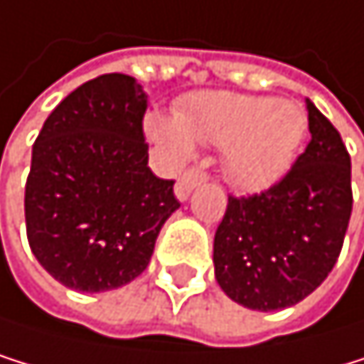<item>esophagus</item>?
I'll use <instances>...</instances> for the list:
<instances>
[{"instance_id":"1","label":"esophagus","mask_w":364,"mask_h":364,"mask_svg":"<svg viewBox=\"0 0 364 364\" xmlns=\"http://www.w3.org/2000/svg\"><path fill=\"white\" fill-rule=\"evenodd\" d=\"M205 181H208V174L203 170H200V168H190L188 172H183V176L176 181L174 192H176V196L181 200H186L192 194V190L198 188V186H203Z\"/></svg>"}]
</instances>
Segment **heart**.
I'll return each mask as SVG.
<instances>
[{
  "instance_id": "1",
  "label": "heart",
  "mask_w": 364,
  "mask_h": 364,
  "mask_svg": "<svg viewBox=\"0 0 364 364\" xmlns=\"http://www.w3.org/2000/svg\"><path fill=\"white\" fill-rule=\"evenodd\" d=\"M152 141L174 159L192 154V141L225 152V172L241 190L274 186L294 164L307 117L299 103L234 92H198L186 97L176 119L152 112L146 119Z\"/></svg>"
}]
</instances>
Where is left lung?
Instances as JSON below:
<instances>
[{
	"instance_id": "obj_1",
	"label": "left lung",
	"mask_w": 364,
	"mask_h": 364,
	"mask_svg": "<svg viewBox=\"0 0 364 364\" xmlns=\"http://www.w3.org/2000/svg\"><path fill=\"white\" fill-rule=\"evenodd\" d=\"M311 139L291 170L252 196H228L214 234L216 283L258 311L301 303L336 265L351 216V159L307 99Z\"/></svg>"
}]
</instances>
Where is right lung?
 <instances>
[{
	"instance_id": "1",
	"label": "right lung",
	"mask_w": 364,
	"mask_h": 364,
	"mask_svg": "<svg viewBox=\"0 0 364 364\" xmlns=\"http://www.w3.org/2000/svg\"><path fill=\"white\" fill-rule=\"evenodd\" d=\"M134 77L85 81L46 119L26 181V234L41 267L77 291L128 285L148 267L156 236L181 205L174 181L148 168Z\"/></svg>"
}]
</instances>
